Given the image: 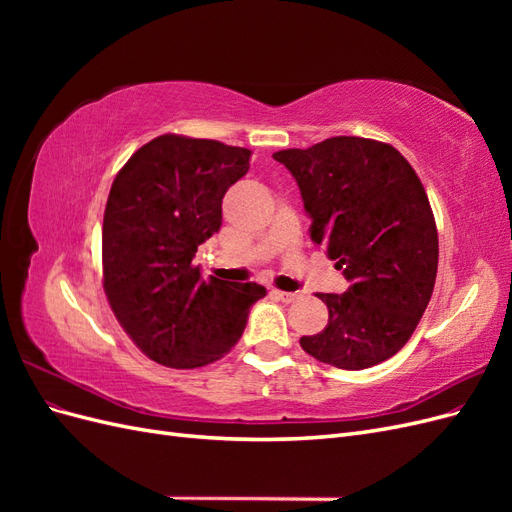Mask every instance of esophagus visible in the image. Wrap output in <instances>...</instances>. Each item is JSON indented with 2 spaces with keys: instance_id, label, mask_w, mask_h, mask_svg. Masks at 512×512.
<instances>
[{
  "instance_id": "esophagus-1",
  "label": "esophagus",
  "mask_w": 512,
  "mask_h": 512,
  "mask_svg": "<svg viewBox=\"0 0 512 512\" xmlns=\"http://www.w3.org/2000/svg\"><path fill=\"white\" fill-rule=\"evenodd\" d=\"M273 294L280 301H284V303H292V301H297L299 299V294L297 292H284V290H273Z\"/></svg>"
}]
</instances>
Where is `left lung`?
Listing matches in <instances>:
<instances>
[{
  "label": "left lung",
  "mask_w": 512,
  "mask_h": 512,
  "mask_svg": "<svg viewBox=\"0 0 512 512\" xmlns=\"http://www.w3.org/2000/svg\"><path fill=\"white\" fill-rule=\"evenodd\" d=\"M273 158L299 185L312 241L350 282L342 294H316L329 322L301 337V348L350 371L391 359L414 333L438 273V230L421 179L395 147L359 136Z\"/></svg>",
  "instance_id": "1"
}]
</instances>
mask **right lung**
I'll list each match as a JSON object with an SVG mask.
<instances>
[{
  "label": "right lung",
  "mask_w": 512,
  "mask_h": 512,
  "mask_svg": "<svg viewBox=\"0 0 512 512\" xmlns=\"http://www.w3.org/2000/svg\"><path fill=\"white\" fill-rule=\"evenodd\" d=\"M250 149L162 134L123 166L102 226L104 292L119 324L151 361L194 369L239 342L254 282L205 280L192 258L222 226V198L250 168Z\"/></svg>",
  "instance_id": "obj_1"
}]
</instances>
